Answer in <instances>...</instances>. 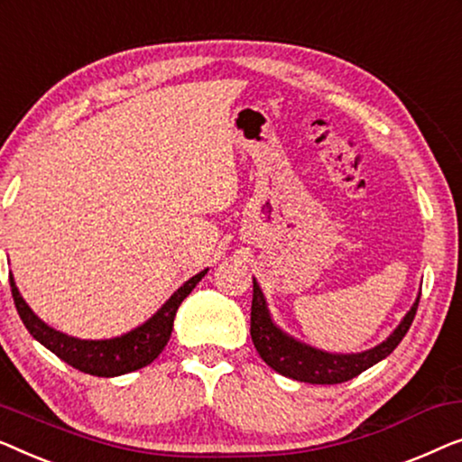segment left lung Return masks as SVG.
<instances>
[{
    "label": "left lung",
    "mask_w": 462,
    "mask_h": 462,
    "mask_svg": "<svg viewBox=\"0 0 462 462\" xmlns=\"http://www.w3.org/2000/svg\"><path fill=\"white\" fill-rule=\"evenodd\" d=\"M419 299L414 301L411 311L400 322V327L383 341L368 352L362 354H327L320 349H314L310 346H303L289 335H284L281 328L272 322L265 308V299L262 289L253 281V301H251V339L255 346L257 354L262 360L274 368L278 374L289 376V379L311 383V385H335V383H346L354 376H358L364 370L373 366V364L381 362L400 346L404 335L411 328V324L417 316Z\"/></svg>",
    "instance_id": "8db88e82"
}]
</instances>
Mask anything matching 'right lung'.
Segmentation results:
<instances>
[{
    "instance_id": "right-lung-1",
    "label": "right lung",
    "mask_w": 462,
    "mask_h": 462,
    "mask_svg": "<svg viewBox=\"0 0 462 462\" xmlns=\"http://www.w3.org/2000/svg\"><path fill=\"white\" fill-rule=\"evenodd\" d=\"M207 274V270L199 272L190 281H186L175 293L169 297V301L154 314L151 320L142 324V327L129 330L127 335L115 337V339L102 341H86L75 339L60 333V330L50 328L48 324L39 320L24 303V299L18 293L14 278L10 276L12 297L18 310V316L31 335L56 354L58 358L64 360L70 366L81 370V373L94 376H119L125 373H134L142 366H148L157 356L163 352L169 337L173 330V318L178 311L180 303L190 295V291L200 282V278Z\"/></svg>"
}]
</instances>
